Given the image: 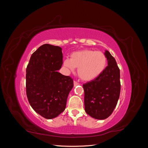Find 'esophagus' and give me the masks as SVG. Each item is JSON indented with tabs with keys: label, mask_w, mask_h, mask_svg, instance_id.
I'll list each match as a JSON object with an SVG mask.
<instances>
[{
	"label": "esophagus",
	"mask_w": 148,
	"mask_h": 148,
	"mask_svg": "<svg viewBox=\"0 0 148 148\" xmlns=\"http://www.w3.org/2000/svg\"><path fill=\"white\" fill-rule=\"evenodd\" d=\"M73 84H74V86H77V85L79 84V83H78L77 82H76V81L73 82Z\"/></svg>",
	"instance_id": "1"
}]
</instances>
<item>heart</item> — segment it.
<instances>
[{
    "label": "heart",
    "instance_id": "heart-1",
    "mask_svg": "<svg viewBox=\"0 0 148 148\" xmlns=\"http://www.w3.org/2000/svg\"><path fill=\"white\" fill-rule=\"evenodd\" d=\"M107 64L104 53L91 49L76 51L70 55V59L64 60V65L69 71L78 69V75L83 81L90 82L104 72Z\"/></svg>",
    "mask_w": 148,
    "mask_h": 148
}]
</instances>
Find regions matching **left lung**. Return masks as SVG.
Here are the masks:
<instances>
[{
	"instance_id": "left-lung-1",
	"label": "left lung",
	"mask_w": 148,
	"mask_h": 148,
	"mask_svg": "<svg viewBox=\"0 0 148 148\" xmlns=\"http://www.w3.org/2000/svg\"><path fill=\"white\" fill-rule=\"evenodd\" d=\"M108 65L99 77L83 84L85 112L92 118L109 117L117 106L120 92V69L114 57L106 51Z\"/></svg>"
}]
</instances>
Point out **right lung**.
<instances>
[{
  "instance_id": "right-lung-1",
  "label": "right lung",
  "mask_w": 148,
  "mask_h": 148,
  "mask_svg": "<svg viewBox=\"0 0 148 148\" xmlns=\"http://www.w3.org/2000/svg\"><path fill=\"white\" fill-rule=\"evenodd\" d=\"M63 64L62 48L49 44L40 46L26 67V91L29 104L44 118L51 119L64 111L73 80L59 70Z\"/></svg>"
}]
</instances>
